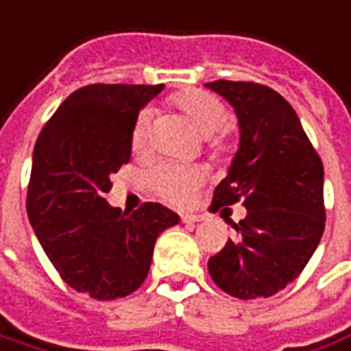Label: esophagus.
<instances>
[{
    "label": "esophagus",
    "mask_w": 351,
    "mask_h": 351,
    "mask_svg": "<svg viewBox=\"0 0 351 351\" xmlns=\"http://www.w3.org/2000/svg\"><path fill=\"white\" fill-rule=\"evenodd\" d=\"M200 221H204V217H202V215H196V213L181 215V222H185V224H189V222H200Z\"/></svg>",
    "instance_id": "obj_1"
}]
</instances>
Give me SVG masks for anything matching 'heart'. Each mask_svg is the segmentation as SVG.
I'll list each match as a JSON object with an SVG mask.
<instances>
[{"label":"heart","mask_w":351,"mask_h":351,"mask_svg":"<svg viewBox=\"0 0 351 351\" xmlns=\"http://www.w3.org/2000/svg\"><path fill=\"white\" fill-rule=\"evenodd\" d=\"M172 104L183 114L186 121L206 138L207 149L211 155L221 157L234 149V138L224 123L228 112L213 95L198 89H189L173 95ZM149 145V114L142 112L130 130V147L134 153H144ZM206 173L194 166H160L149 173V185L155 193L170 204H189L196 189L204 183Z\"/></svg>","instance_id":"obj_1"}]
</instances>
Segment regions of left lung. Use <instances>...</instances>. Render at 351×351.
I'll use <instances>...</instances> for the list:
<instances>
[{"label":"left lung","mask_w":351,"mask_h":351,"mask_svg":"<svg viewBox=\"0 0 351 351\" xmlns=\"http://www.w3.org/2000/svg\"><path fill=\"white\" fill-rule=\"evenodd\" d=\"M206 86L234 106L241 134L211 207H247V217L232 222L234 237L209 258V275L232 298H271L299 277L322 239L324 165L275 89L230 80Z\"/></svg>","instance_id":"1"}]
</instances>
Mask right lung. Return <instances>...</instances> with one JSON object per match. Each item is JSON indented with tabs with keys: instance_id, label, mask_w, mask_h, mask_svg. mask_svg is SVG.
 <instances>
[{
	"instance_id": "add662e5",
	"label": "right lung",
	"mask_w": 351,
	"mask_h": 351,
	"mask_svg": "<svg viewBox=\"0 0 351 351\" xmlns=\"http://www.w3.org/2000/svg\"><path fill=\"white\" fill-rule=\"evenodd\" d=\"M157 86L91 84L61 102L33 149L27 217L61 278L89 298L110 301L138 290L155 241L179 215L147 202L121 211L104 198L110 176L130 160L138 112Z\"/></svg>"
}]
</instances>
